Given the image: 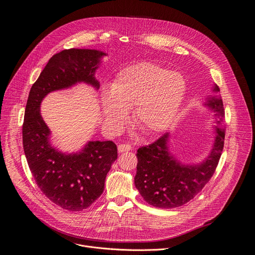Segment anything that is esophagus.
Instances as JSON below:
<instances>
[{
    "instance_id": "obj_1",
    "label": "esophagus",
    "mask_w": 255,
    "mask_h": 255,
    "mask_svg": "<svg viewBox=\"0 0 255 255\" xmlns=\"http://www.w3.org/2000/svg\"><path fill=\"white\" fill-rule=\"evenodd\" d=\"M132 150V146L128 143H122V144H119L118 146V151L119 153H124V152H129Z\"/></svg>"
}]
</instances>
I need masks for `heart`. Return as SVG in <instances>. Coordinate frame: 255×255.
Instances as JSON below:
<instances>
[{
    "instance_id": "heart-1",
    "label": "heart",
    "mask_w": 255,
    "mask_h": 255,
    "mask_svg": "<svg viewBox=\"0 0 255 255\" xmlns=\"http://www.w3.org/2000/svg\"><path fill=\"white\" fill-rule=\"evenodd\" d=\"M186 94L185 79L151 63L132 65L119 74L102 97L106 126L118 132L133 111V121L143 134L165 131L175 121Z\"/></svg>"
}]
</instances>
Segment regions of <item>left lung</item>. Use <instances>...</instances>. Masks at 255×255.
<instances>
[{
	"instance_id": "1",
	"label": "left lung",
	"mask_w": 255,
	"mask_h": 255,
	"mask_svg": "<svg viewBox=\"0 0 255 255\" xmlns=\"http://www.w3.org/2000/svg\"><path fill=\"white\" fill-rule=\"evenodd\" d=\"M213 92H220L217 85ZM205 105L215 113V137L204 161L197 164L180 162L169 151V133L137 150L134 184L146 203L153 207L171 209L191 200L212 178L224 145V109L221 97L210 96Z\"/></svg>"
}]
</instances>
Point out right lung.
Masks as SVG:
<instances>
[{
	"instance_id": "obj_1",
	"label": "right lung",
	"mask_w": 255,
	"mask_h": 255,
	"mask_svg": "<svg viewBox=\"0 0 255 255\" xmlns=\"http://www.w3.org/2000/svg\"><path fill=\"white\" fill-rule=\"evenodd\" d=\"M106 53L70 48L53 55L31 88L22 125V144L30 170L43 194L62 209L82 211L102 194L107 172L118 158L112 140H91L65 153L50 142L51 132L40 113L47 94L84 83L99 89L95 77Z\"/></svg>"
}]
</instances>
